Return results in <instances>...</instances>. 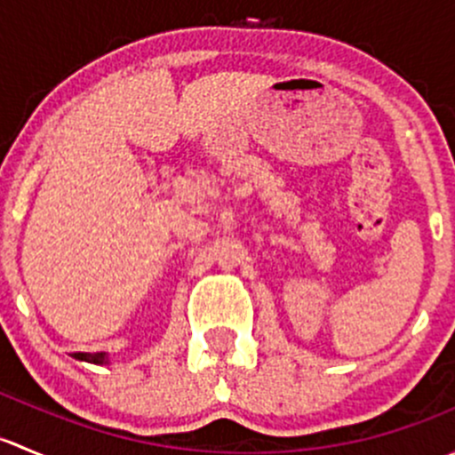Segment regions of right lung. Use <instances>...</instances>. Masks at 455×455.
I'll return each mask as SVG.
<instances>
[{"label":"right lung","instance_id":"1","mask_svg":"<svg viewBox=\"0 0 455 455\" xmlns=\"http://www.w3.org/2000/svg\"><path fill=\"white\" fill-rule=\"evenodd\" d=\"M75 359L79 361H87V363H94V365H108L109 363V356L105 352H96V355H90V352H75Z\"/></svg>","mask_w":455,"mask_h":455}]
</instances>
